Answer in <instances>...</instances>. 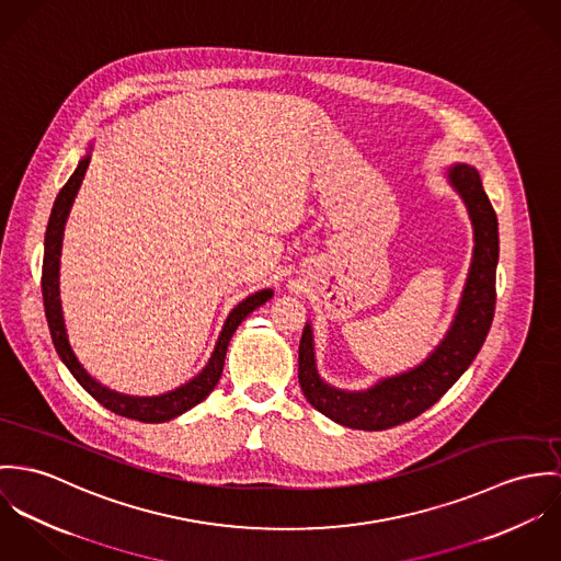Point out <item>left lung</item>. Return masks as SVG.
<instances>
[{
  "mask_svg": "<svg viewBox=\"0 0 561 561\" xmlns=\"http://www.w3.org/2000/svg\"><path fill=\"white\" fill-rule=\"evenodd\" d=\"M445 179L467 206L473 226V255L454 320L435 351L407 373L380 378L362 391H346L322 380L316 366L310 322L304 329L299 342V385L311 407L340 426L387 431L415 420L465 374L489 335L495 313L497 215L476 168L456 163L447 168Z\"/></svg>",
  "mask_w": 561,
  "mask_h": 561,
  "instance_id": "1",
  "label": "left lung"
}]
</instances>
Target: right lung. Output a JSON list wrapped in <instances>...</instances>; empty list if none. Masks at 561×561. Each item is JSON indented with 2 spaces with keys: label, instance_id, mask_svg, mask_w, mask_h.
Masks as SVG:
<instances>
[{
  "label": "right lung",
  "instance_id": "obj_1",
  "mask_svg": "<svg viewBox=\"0 0 561 561\" xmlns=\"http://www.w3.org/2000/svg\"><path fill=\"white\" fill-rule=\"evenodd\" d=\"M90 152H92V144L88 146L85 154L79 159L77 170L68 179V183L60 188L56 204L51 208L47 232H45L43 299H45V313H47L51 340H54V346H56L64 366L77 378V382L105 409H110L116 415L137 420L144 424L170 422V420L187 413L188 409H193L195 404H199L215 389V385L219 382V376L224 373V362H226V351H228L230 337L234 335L237 327L250 316L251 311L264 306L273 297V290L271 288L257 290L230 311L221 327V333L217 337V344H215V351H213L208 364L202 368V373L195 374L185 385H181L172 391H165L159 396H128V393H121L116 389L105 387L94 376H90V373L77 359L70 342H68L62 299H60V257H62L64 228H66V219L70 215L72 202L77 197V191L81 187L85 170L90 165Z\"/></svg>",
  "mask_w": 561,
  "mask_h": 561
}]
</instances>
